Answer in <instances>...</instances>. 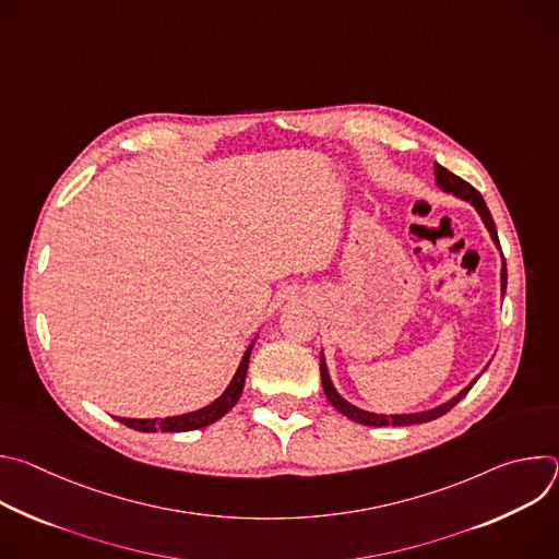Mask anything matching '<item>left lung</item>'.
Returning a JSON list of instances; mask_svg holds the SVG:
<instances>
[{
    "mask_svg": "<svg viewBox=\"0 0 559 559\" xmlns=\"http://www.w3.org/2000/svg\"><path fill=\"white\" fill-rule=\"evenodd\" d=\"M433 175H436V183H438V188L442 190V192H449V194H453V197H457V199H462V201H468L475 210H477V214L483 216V221H485V225H487V229L491 231V238H493V243L500 248V241H498V229H496V223H493V218H491V212H489V207H487V203H485V199H483V194L477 192L473 186H468L466 181H462L460 177H455L453 173H449L447 168H442L440 164H436L433 166ZM500 278H502V298H504V292H507V263H504V257H502V274H500ZM321 380H323V389H325V395H328V401L343 414V416H347L349 420H354V423H358V425H367V427H389V425H393V427H407V425H420V423H429V420H436V418H440V416H444L447 412H451L462 397L468 393V389L475 384V380H471V384L468 386H464L457 395H453L451 401H447L444 405H440V407H433V409H429V412H418V414H401V416H382V414H371V412H365V409H358V407H354L352 403H347L345 397L336 391V386L332 384V378H330V371H328V365H325V356L321 354Z\"/></svg>",
    "mask_w": 559,
    "mask_h": 559,
    "instance_id": "1",
    "label": "left lung"
}]
</instances>
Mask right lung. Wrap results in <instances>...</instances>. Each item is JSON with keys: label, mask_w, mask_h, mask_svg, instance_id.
I'll use <instances>...</instances> for the list:
<instances>
[{"label": "right lung", "mask_w": 559, "mask_h": 559, "mask_svg": "<svg viewBox=\"0 0 559 559\" xmlns=\"http://www.w3.org/2000/svg\"><path fill=\"white\" fill-rule=\"evenodd\" d=\"M252 347H254V341L248 347V352L243 354V360H241V365H238V369H236L231 382L227 384V389L207 407L190 412V414H181V416H170V418H143V420L141 418H117V420L121 425L134 429V431H145V433H154V431H168V433L194 431V429H203V427L216 423L218 418H223L238 403V397H241V393H243Z\"/></svg>", "instance_id": "right-lung-1"}]
</instances>
